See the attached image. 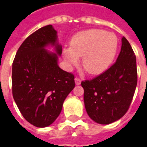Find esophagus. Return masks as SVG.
Segmentation results:
<instances>
[{
    "instance_id": "34e87169",
    "label": "esophagus",
    "mask_w": 147,
    "mask_h": 147,
    "mask_svg": "<svg viewBox=\"0 0 147 147\" xmlns=\"http://www.w3.org/2000/svg\"><path fill=\"white\" fill-rule=\"evenodd\" d=\"M75 83L76 85H80V83H81V80H80L79 77H76L75 78Z\"/></svg>"
}]
</instances>
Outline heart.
Instances as JSON below:
<instances>
[{
  "mask_svg": "<svg viewBox=\"0 0 147 147\" xmlns=\"http://www.w3.org/2000/svg\"><path fill=\"white\" fill-rule=\"evenodd\" d=\"M118 38L113 32L89 29L75 34L71 46L64 50V57L69 66L76 65L83 57L84 69L91 75H98L108 69L116 57Z\"/></svg>",
  "mask_w": 147,
  "mask_h": 147,
  "instance_id": "1",
  "label": "heart"
}]
</instances>
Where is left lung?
<instances>
[{
  "label": "left lung",
  "mask_w": 147,
  "mask_h": 147,
  "mask_svg": "<svg viewBox=\"0 0 147 147\" xmlns=\"http://www.w3.org/2000/svg\"><path fill=\"white\" fill-rule=\"evenodd\" d=\"M117 61L108 70L81 83L88 116L100 124H109L126 113L137 85L136 57L124 37Z\"/></svg>",
  "instance_id": "obj_1"
}]
</instances>
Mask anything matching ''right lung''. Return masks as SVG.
Masks as SVG:
<instances>
[{
	"label": "right lung",
	"mask_w": 147,
	"mask_h": 147,
	"mask_svg": "<svg viewBox=\"0 0 147 147\" xmlns=\"http://www.w3.org/2000/svg\"><path fill=\"white\" fill-rule=\"evenodd\" d=\"M52 25L25 39L12 64V95L23 117L38 127L49 126L60 115L64 100L75 87L74 76L62 70V46ZM52 46L55 53L46 48Z\"/></svg>",
	"instance_id": "1"
}]
</instances>
